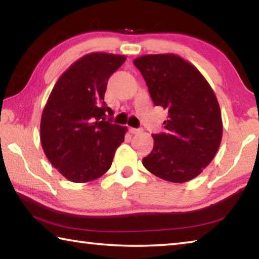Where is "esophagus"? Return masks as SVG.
Instances as JSON below:
<instances>
[{
    "mask_svg": "<svg viewBox=\"0 0 259 259\" xmlns=\"http://www.w3.org/2000/svg\"><path fill=\"white\" fill-rule=\"evenodd\" d=\"M130 134H139L142 133V129H136V128H129Z\"/></svg>",
    "mask_w": 259,
    "mask_h": 259,
    "instance_id": "esophagus-1",
    "label": "esophagus"
}]
</instances>
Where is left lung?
Returning <instances> with one entry per match:
<instances>
[{"instance_id": "1", "label": "left lung", "mask_w": 259, "mask_h": 259, "mask_svg": "<svg viewBox=\"0 0 259 259\" xmlns=\"http://www.w3.org/2000/svg\"><path fill=\"white\" fill-rule=\"evenodd\" d=\"M134 64L155 106L168 109L165 131L152 135L154 146L143 164L164 181H191L221 145L223 122L216 95L198 68L177 55H146Z\"/></svg>"}]
</instances>
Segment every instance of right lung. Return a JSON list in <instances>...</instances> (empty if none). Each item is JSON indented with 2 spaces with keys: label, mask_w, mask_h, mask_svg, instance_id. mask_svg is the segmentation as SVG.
Instances as JSON below:
<instances>
[{
  "label": "right lung",
  "mask_w": 259,
  "mask_h": 259,
  "mask_svg": "<svg viewBox=\"0 0 259 259\" xmlns=\"http://www.w3.org/2000/svg\"><path fill=\"white\" fill-rule=\"evenodd\" d=\"M124 61L125 56L106 52L83 56L51 91L41 117V144L50 163L68 181L102 177L124 142L126 126L112 123L113 111L104 102L109 76Z\"/></svg>",
  "instance_id": "add662e5"
}]
</instances>
